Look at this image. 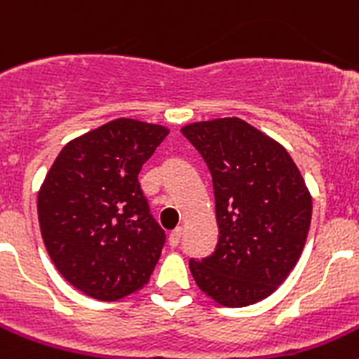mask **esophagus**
<instances>
[{
  "label": "esophagus",
  "mask_w": 359,
  "mask_h": 359,
  "mask_svg": "<svg viewBox=\"0 0 359 359\" xmlns=\"http://www.w3.org/2000/svg\"><path fill=\"white\" fill-rule=\"evenodd\" d=\"M182 233H183L182 228H176V230H174V231H170L169 244H170V246H172V248H176L177 244H180V241H182Z\"/></svg>",
  "instance_id": "esophagus-1"
}]
</instances>
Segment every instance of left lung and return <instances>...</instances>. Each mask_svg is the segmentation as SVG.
<instances>
[{
    "instance_id": "obj_1",
    "label": "left lung",
    "mask_w": 359,
    "mask_h": 359,
    "mask_svg": "<svg viewBox=\"0 0 359 359\" xmlns=\"http://www.w3.org/2000/svg\"><path fill=\"white\" fill-rule=\"evenodd\" d=\"M207 161L219 236L212 255L190 259L203 293L224 307H246L273 293L302 255L313 199L290 152L231 116L182 128Z\"/></svg>"
}]
</instances>
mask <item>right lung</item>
I'll use <instances>...</instances> for the list:
<instances>
[{"instance_id":"add662e5","label":"right lung","mask_w":359,"mask_h":359,"mask_svg":"<svg viewBox=\"0 0 359 359\" xmlns=\"http://www.w3.org/2000/svg\"><path fill=\"white\" fill-rule=\"evenodd\" d=\"M169 129L116 118L62 147L37 194L41 236L57 271L84 294L115 302L142 290L165 231L138 183Z\"/></svg>"}]
</instances>
